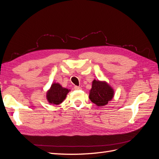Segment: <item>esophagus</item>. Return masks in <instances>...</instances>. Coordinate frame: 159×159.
<instances>
[{
  "mask_svg": "<svg viewBox=\"0 0 159 159\" xmlns=\"http://www.w3.org/2000/svg\"><path fill=\"white\" fill-rule=\"evenodd\" d=\"M81 88L79 87V86H77V85H75L74 86V89H76V90H78V89H80Z\"/></svg>",
  "mask_w": 159,
  "mask_h": 159,
  "instance_id": "34e87169",
  "label": "esophagus"
}]
</instances>
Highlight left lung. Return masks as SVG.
<instances>
[{"mask_svg": "<svg viewBox=\"0 0 159 159\" xmlns=\"http://www.w3.org/2000/svg\"><path fill=\"white\" fill-rule=\"evenodd\" d=\"M113 95V89L106 82L95 80L93 81L89 96L91 102L98 106H103L112 99Z\"/></svg>", "mask_w": 159, "mask_h": 159, "instance_id": "1", "label": "left lung"}]
</instances>
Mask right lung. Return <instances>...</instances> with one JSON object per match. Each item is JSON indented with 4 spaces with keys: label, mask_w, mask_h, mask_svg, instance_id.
<instances>
[{
    "label": "right lung",
    "mask_w": 159,
    "mask_h": 159,
    "mask_svg": "<svg viewBox=\"0 0 159 159\" xmlns=\"http://www.w3.org/2000/svg\"><path fill=\"white\" fill-rule=\"evenodd\" d=\"M69 90L62 88L59 84H53L50 89L47 92L46 98L50 103L58 105L61 103L66 98Z\"/></svg>",
    "instance_id": "obj_1"
}]
</instances>
